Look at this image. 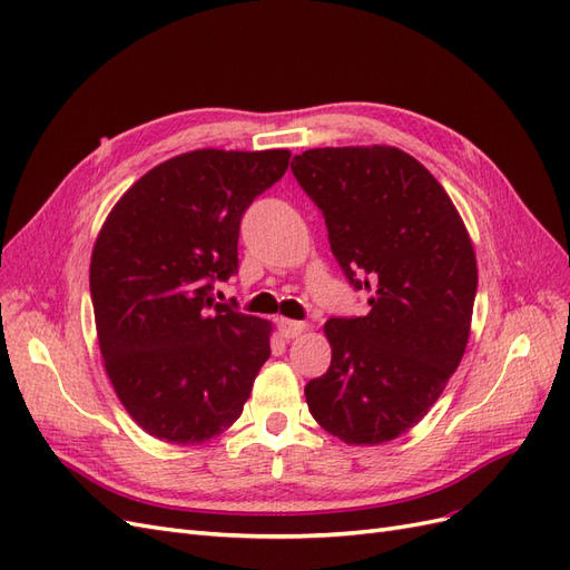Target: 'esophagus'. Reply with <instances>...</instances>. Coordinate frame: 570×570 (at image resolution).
<instances>
[{
    "instance_id": "esophagus-1",
    "label": "esophagus",
    "mask_w": 570,
    "mask_h": 570,
    "mask_svg": "<svg viewBox=\"0 0 570 570\" xmlns=\"http://www.w3.org/2000/svg\"><path fill=\"white\" fill-rule=\"evenodd\" d=\"M278 331L285 340L292 337H299L306 331V323L304 321H289V318H278Z\"/></svg>"
}]
</instances>
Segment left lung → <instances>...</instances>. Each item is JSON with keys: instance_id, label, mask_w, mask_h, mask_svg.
Listing matches in <instances>:
<instances>
[{"instance_id": "left-lung-1", "label": "left lung", "mask_w": 570, "mask_h": 570, "mask_svg": "<svg viewBox=\"0 0 570 570\" xmlns=\"http://www.w3.org/2000/svg\"><path fill=\"white\" fill-rule=\"evenodd\" d=\"M292 174L323 212L347 281L371 292L366 316L325 323L333 358L304 387L308 411L347 444L390 442L438 402L469 344V230L433 174L396 147L306 149Z\"/></svg>"}]
</instances>
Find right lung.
Returning <instances> with one entry per match:
<instances>
[{"mask_svg": "<svg viewBox=\"0 0 570 570\" xmlns=\"http://www.w3.org/2000/svg\"><path fill=\"white\" fill-rule=\"evenodd\" d=\"M287 166V149L187 151L137 180L101 226L90 264L99 350L151 438L199 444L243 413L273 325L212 289L237 273L239 220Z\"/></svg>", "mask_w": 570, "mask_h": 570, "instance_id": "add662e5", "label": "right lung"}]
</instances>
